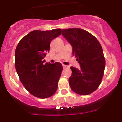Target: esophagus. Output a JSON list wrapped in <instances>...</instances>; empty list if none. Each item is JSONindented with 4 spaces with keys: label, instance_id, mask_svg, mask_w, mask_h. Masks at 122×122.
<instances>
[{
    "label": "esophagus",
    "instance_id": "34e87169",
    "mask_svg": "<svg viewBox=\"0 0 122 122\" xmlns=\"http://www.w3.org/2000/svg\"><path fill=\"white\" fill-rule=\"evenodd\" d=\"M62 67H63V68H67V66H66V65H62Z\"/></svg>",
    "mask_w": 122,
    "mask_h": 122
}]
</instances>
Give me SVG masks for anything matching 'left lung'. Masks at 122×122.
<instances>
[{
  "mask_svg": "<svg viewBox=\"0 0 122 122\" xmlns=\"http://www.w3.org/2000/svg\"><path fill=\"white\" fill-rule=\"evenodd\" d=\"M62 35L72 46V55L80 65L79 69L70 67V87L78 94H91L98 88L104 74L105 59L102 46L95 36L84 29H62Z\"/></svg>",
  "mask_w": 122,
  "mask_h": 122,
  "instance_id": "8db88e82",
  "label": "left lung"
}]
</instances>
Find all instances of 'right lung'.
I'll list each match as a JSON object with an SVG mask.
<instances>
[{
    "label": "right lung",
    "mask_w": 122,
    "mask_h": 122,
    "mask_svg": "<svg viewBox=\"0 0 122 122\" xmlns=\"http://www.w3.org/2000/svg\"><path fill=\"white\" fill-rule=\"evenodd\" d=\"M61 32V29L34 30L25 36L16 48L15 67L19 79L26 89L36 97H50L57 90L62 64H44L43 59L50 51L51 41Z\"/></svg>",
    "instance_id": "right-lung-1"
}]
</instances>
